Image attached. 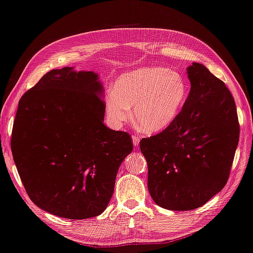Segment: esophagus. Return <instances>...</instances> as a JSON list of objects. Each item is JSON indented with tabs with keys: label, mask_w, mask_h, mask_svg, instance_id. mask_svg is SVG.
I'll return each mask as SVG.
<instances>
[{
	"label": "esophagus",
	"mask_w": 253,
	"mask_h": 253,
	"mask_svg": "<svg viewBox=\"0 0 253 253\" xmlns=\"http://www.w3.org/2000/svg\"><path fill=\"white\" fill-rule=\"evenodd\" d=\"M132 141H133V145H134V147H139V145H140V136L139 135L133 134Z\"/></svg>",
	"instance_id": "obj_1"
}]
</instances>
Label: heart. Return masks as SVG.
<instances>
[{"label":"heart","mask_w":253,"mask_h":253,"mask_svg":"<svg viewBox=\"0 0 253 253\" xmlns=\"http://www.w3.org/2000/svg\"><path fill=\"white\" fill-rule=\"evenodd\" d=\"M187 98L182 75L162 67H145L121 76L106 94V110L114 126L131 119L134 104L136 126L146 133H159L177 118Z\"/></svg>","instance_id":"obj_1"}]
</instances>
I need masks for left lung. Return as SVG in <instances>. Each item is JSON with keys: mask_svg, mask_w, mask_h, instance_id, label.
<instances>
[{"mask_svg": "<svg viewBox=\"0 0 253 253\" xmlns=\"http://www.w3.org/2000/svg\"><path fill=\"white\" fill-rule=\"evenodd\" d=\"M187 74L190 91L177 118L140 141L152 198L179 211L203 206L225 187L240 133L235 100L225 83L198 63Z\"/></svg>", "mask_w": 253, "mask_h": 253, "instance_id": "8db88e82", "label": "left lung"}]
</instances>
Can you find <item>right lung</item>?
<instances>
[{"instance_id": "add662e5", "label": "right lung", "mask_w": 253, "mask_h": 253, "mask_svg": "<svg viewBox=\"0 0 253 253\" xmlns=\"http://www.w3.org/2000/svg\"><path fill=\"white\" fill-rule=\"evenodd\" d=\"M102 92L97 74L65 67L42 76L18 101L12 154L28 197L42 211L87 219L107 208L133 143L103 125Z\"/></svg>"}]
</instances>
